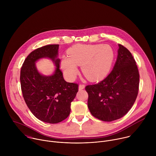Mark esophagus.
<instances>
[{"label": "esophagus", "mask_w": 156, "mask_h": 156, "mask_svg": "<svg viewBox=\"0 0 156 156\" xmlns=\"http://www.w3.org/2000/svg\"><path fill=\"white\" fill-rule=\"evenodd\" d=\"M85 87V85L84 84H80L79 85V90H83V89Z\"/></svg>", "instance_id": "obj_1"}]
</instances>
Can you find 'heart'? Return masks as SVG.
I'll return each mask as SVG.
<instances>
[{
  "label": "heart",
  "instance_id": "heart-1",
  "mask_svg": "<svg viewBox=\"0 0 156 156\" xmlns=\"http://www.w3.org/2000/svg\"><path fill=\"white\" fill-rule=\"evenodd\" d=\"M68 57H63L61 67L69 80L78 74L77 66H81L84 75L89 80L96 81L105 77L114 63V51L108 45L76 44L68 51Z\"/></svg>",
  "mask_w": 156,
  "mask_h": 156
}]
</instances>
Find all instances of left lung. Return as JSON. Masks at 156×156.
<instances>
[{"instance_id": "left-lung-1", "label": "left lung", "mask_w": 156, "mask_h": 156, "mask_svg": "<svg viewBox=\"0 0 156 156\" xmlns=\"http://www.w3.org/2000/svg\"><path fill=\"white\" fill-rule=\"evenodd\" d=\"M112 71L101 82L87 85V106L91 114L104 122L123 117L135 103L139 91L140 74L131 52L119 44Z\"/></svg>"}]
</instances>
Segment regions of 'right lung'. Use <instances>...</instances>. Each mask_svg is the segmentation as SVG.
I'll list each match as a JSON object with an SVG mask.
<instances>
[{"label": "right lung", "instance_id": "right-lung-1", "mask_svg": "<svg viewBox=\"0 0 156 156\" xmlns=\"http://www.w3.org/2000/svg\"><path fill=\"white\" fill-rule=\"evenodd\" d=\"M58 44H50L32 51L25 58L20 71V83L24 100L32 114L49 123H59L69 117L71 102L78 91V84L64 80L57 58ZM43 57L51 58L57 66L55 74L41 76L35 62Z\"/></svg>", "mask_w": 156, "mask_h": 156}]
</instances>
